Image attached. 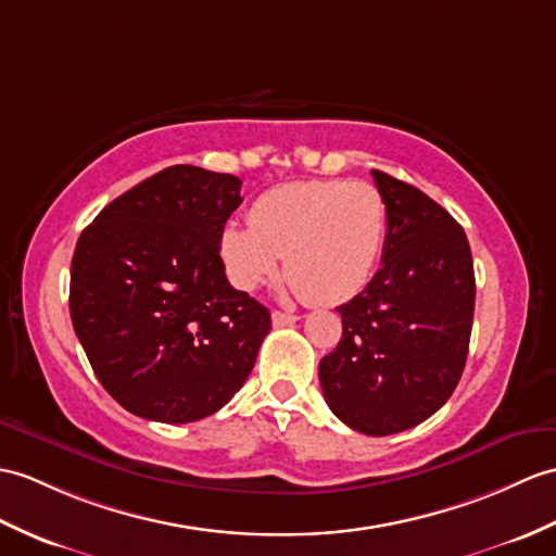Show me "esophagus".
<instances>
[{
	"mask_svg": "<svg viewBox=\"0 0 556 556\" xmlns=\"http://www.w3.org/2000/svg\"><path fill=\"white\" fill-rule=\"evenodd\" d=\"M293 321H299V315L281 313V309H275V313H273V325L275 327H287V325H293Z\"/></svg>",
	"mask_w": 556,
	"mask_h": 556,
	"instance_id": "1",
	"label": "esophagus"
}]
</instances>
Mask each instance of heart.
Returning a JSON list of instances; mask_svg holds the SVG:
<instances>
[{"label":"heart","instance_id":"1","mask_svg":"<svg viewBox=\"0 0 556 556\" xmlns=\"http://www.w3.org/2000/svg\"><path fill=\"white\" fill-rule=\"evenodd\" d=\"M386 229V199L369 182H287L253 201L249 225H225L219 257L231 283L251 291L277 273L283 255L291 287L307 301L331 305L367 287Z\"/></svg>","mask_w":556,"mask_h":556}]
</instances>
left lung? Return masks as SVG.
I'll return each mask as SVG.
<instances>
[{"mask_svg": "<svg viewBox=\"0 0 556 556\" xmlns=\"http://www.w3.org/2000/svg\"><path fill=\"white\" fill-rule=\"evenodd\" d=\"M389 208L383 265L339 305L343 337L319 359L329 409L367 435L407 431L441 409L467 365L476 279L467 235L443 205L371 170Z\"/></svg>", "mask_w": 556, "mask_h": 556, "instance_id": "left-lung-1", "label": "left lung"}]
</instances>
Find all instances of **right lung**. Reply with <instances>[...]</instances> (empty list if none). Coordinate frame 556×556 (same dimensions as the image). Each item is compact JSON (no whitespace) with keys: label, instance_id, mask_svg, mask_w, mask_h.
I'll use <instances>...</instances> for the list:
<instances>
[{"label":"right lung","instance_id":"right-lung-1","mask_svg":"<svg viewBox=\"0 0 556 556\" xmlns=\"http://www.w3.org/2000/svg\"><path fill=\"white\" fill-rule=\"evenodd\" d=\"M241 179L173 165L111 201L71 263V319L89 365L137 417L189 424L225 407L273 329L227 281L219 235Z\"/></svg>","mask_w":556,"mask_h":556}]
</instances>
